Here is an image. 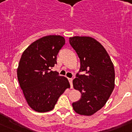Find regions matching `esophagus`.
Wrapping results in <instances>:
<instances>
[{
    "instance_id": "1",
    "label": "esophagus",
    "mask_w": 132,
    "mask_h": 132,
    "mask_svg": "<svg viewBox=\"0 0 132 132\" xmlns=\"http://www.w3.org/2000/svg\"><path fill=\"white\" fill-rule=\"evenodd\" d=\"M69 81V83L71 85V88H73V79H68Z\"/></svg>"
}]
</instances>
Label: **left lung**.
Returning a JSON list of instances; mask_svg holds the SVG:
<instances>
[{
	"mask_svg": "<svg viewBox=\"0 0 132 132\" xmlns=\"http://www.w3.org/2000/svg\"><path fill=\"white\" fill-rule=\"evenodd\" d=\"M69 43L80 59L79 72L85 73H77L73 80L81 98L72 106L78 114L91 116L105 105L114 90V65L104 47L91 37L74 36Z\"/></svg>",
	"mask_w": 132,
	"mask_h": 132,
	"instance_id": "8db88e82",
	"label": "left lung"
}]
</instances>
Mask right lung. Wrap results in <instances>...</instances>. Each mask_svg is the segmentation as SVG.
Listing matches in <instances>:
<instances>
[{"mask_svg":"<svg viewBox=\"0 0 132 132\" xmlns=\"http://www.w3.org/2000/svg\"><path fill=\"white\" fill-rule=\"evenodd\" d=\"M65 44L62 36H45L30 44L22 55L17 69L18 80L27 102L35 111L53 110L59 96L70 87L67 78L51 71Z\"/></svg>","mask_w":132,"mask_h":132,"instance_id":"add662e5","label":"right lung"}]
</instances>
